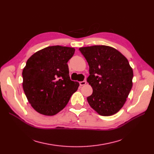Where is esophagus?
<instances>
[{"label":"esophagus","mask_w":154,"mask_h":154,"mask_svg":"<svg viewBox=\"0 0 154 154\" xmlns=\"http://www.w3.org/2000/svg\"><path fill=\"white\" fill-rule=\"evenodd\" d=\"M86 83H87L86 81H83V82H80V86H83V85H85Z\"/></svg>","instance_id":"34e87169"}]
</instances>
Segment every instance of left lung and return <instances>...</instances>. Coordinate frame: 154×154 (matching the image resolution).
I'll return each mask as SVG.
<instances>
[{
    "label": "left lung",
    "mask_w": 154,
    "mask_h": 154,
    "mask_svg": "<svg viewBox=\"0 0 154 154\" xmlns=\"http://www.w3.org/2000/svg\"><path fill=\"white\" fill-rule=\"evenodd\" d=\"M79 50L89 66L87 81L93 92L87 98L88 104L101 116L117 113L132 87L133 70L128 60L110 46L93 45Z\"/></svg>",
    "instance_id": "1"
}]
</instances>
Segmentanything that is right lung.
<instances>
[{
    "label": "right lung",
    "mask_w": 154,
    "mask_h": 154,
    "mask_svg": "<svg viewBox=\"0 0 154 154\" xmlns=\"http://www.w3.org/2000/svg\"><path fill=\"white\" fill-rule=\"evenodd\" d=\"M75 49L49 46L27 60L22 71V87L31 106L38 113L54 116L67 105L80 85L71 80L67 62Z\"/></svg>",
    "instance_id": "right-lung-1"
}]
</instances>
